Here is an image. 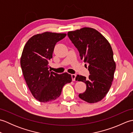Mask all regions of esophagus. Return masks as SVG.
Here are the masks:
<instances>
[{"instance_id":"1","label":"esophagus","mask_w":133,"mask_h":133,"mask_svg":"<svg viewBox=\"0 0 133 133\" xmlns=\"http://www.w3.org/2000/svg\"><path fill=\"white\" fill-rule=\"evenodd\" d=\"M76 76H77V75H76L75 74H72V75H71V78H72V81H75Z\"/></svg>"}]
</instances>
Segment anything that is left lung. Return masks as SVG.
Segmentation results:
<instances>
[{
    "mask_svg": "<svg viewBox=\"0 0 133 133\" xmlns=\"http://www.w3.org/2000/svg\"><path fill=\"white\" fill-rule=\"evenodd\" d=\"M67 35L78 49L81 59L89 64V77L78 75L75 78L86 84V91L79 97L88 103L98 102L106 95L114 79L116 65L112 48L108 41L92 28L69 31Z\"/></svg>",
    "mask_w": 133,
    "mask_h": 133,
    "instance_id": "obj_1",
    "label": "left lung"
}]
</instances>
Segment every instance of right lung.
Wrapping results in <instances>:
<instances>
[{"instance_id": "right-lung-1", "label": "right lung", "mask_w": 133, "mask_h": 133, "mask_svg": "<svg viewBox=\"0 0 133 133\" xmlns=\"http://www.w3.org/2000/svg\"><path fill=\"white\" fill-rule=\"evenodd\" d=\"M66 34L45 32L32 36L25 44L21 58L24 79L36 99L47 102L60 96L64 84L72 81L67 72L58 74L49 70L56 43Z\"/></svg>"}]
</instances>
